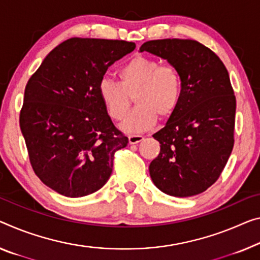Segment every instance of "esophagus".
<instances>
[{
	"instance_id": "esophagus-1",
	"label": "esophagus",
	"mask_w": 260,
	"mask_h": 260,
	"mask_svg": "<svg viewBox=\"0 0 260 260\" xmlns=\"http://www.w3.org/2000/svg\"><path fill=\"white\" fill-rule=\"evenodd\" d=\"M144 139L143 136L141 135H130L129 136V143L130 144H138Z\"/></svg>"
}]
</instances>
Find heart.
<instances>
[{"label": "heart", "instance_id": "obj_1", "mask_svg": "<svg viewBox=\"0 0 260 260\" xmlns=\"http://www.w3.org/2000/svg\"><path fill=\"white\" fill-rule=\"evenodd\" d=\"M118 75L121 81L103 77L98 91L108 115L114 119L125 116L135 96L137 107L119 125L126 134L150 130L157 123L158 115L170 117L180 103L182 80L174 66L138 55L125 62Z\"/></svg>", "mask_w": 260, "mask_h": 260}]
</instances>
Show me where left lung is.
<instances>
[{"label": "left lung", "mask_w": 260, "mask_h": 260, "mask_svg": "<svg viewBox=\"0 0 260 260\" xmlns=\"http://www.w3.org/2000/svg\"><path fill=\"white\" fill-rule=\"evenodd\" d=\"M144 51L165 59L182 80L180 103L153 135L160 152L149 166L151 179L171 197H193L217 180L233 151L236 98L229 73L197 41H150L139 49Z\"/></svg>", "instance_id": "1"}]
</instances>
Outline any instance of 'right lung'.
Returning a JSON list of instances; mask_svg holds the SVG:
<instances>
[{
	"instance_id": "add662e5",
	"label": "right lung",
	"mask_w": 260,
	"mask_h": 260,
	"mask_svg": "<svg viewBox=\"0 0 260 260\" xmlns=\"http://www.w3.org/2000/svg\"><path fill=\"white\" fill-rule=\"evenodd\" d=\"M135 47L124 41L67 39L26 83L19 126L30 162L44 185L63 197L102 188L115 152L129 143L111 122L98 86L108 67Z\"/></svg>"
}]
</instances>
